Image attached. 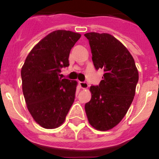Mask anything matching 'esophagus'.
Returning <instances> with one entry per match:
<instances>
[{"label":"esophagus","instance_id":"1","mask_svg":"<svg viewBox=\"0 0 159 159\" xmlns=\"http://www.w3.org/2000/svg\"><path fill=\"white\" fill-rule=\"evenodd\" d=\"M79 84L81 89H87L89 87V84L86 81H80Z\"/></svg>","mask_w":159,"mask_h":159}]
</instances>
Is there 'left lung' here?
I'll use <instances>...</instances> for the list:
<instances>
[{
	"instance_id": "8db88e82",
	"label": "left lung",
	"mask_w": 159,
	"mask_h": 159,
	"mask_svg": "<svg viewBox=\"0 0 159 159\" xmlns=\"http://www.w3.org/2000/svg\"><path fill=\"white\" fill-rule=\"evenodd\" d=\"M96 70L104 71L99 85H92L91 100L84 105L89 122L96 129L114 128L133 100L139 74L125 47L109 34L87 33Z\"/></svg>"
}]
</instances>
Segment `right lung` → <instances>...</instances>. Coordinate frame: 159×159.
Segmentation results:
<instances>
[{"instance_id": "1", "label": "right lung", "mask_w": 159, "mask_h": 159, "mask_svg": "<svg viewBox=\"0 0 159 159\" xmlns=\"http://www.w3.org/2000/svg\"><path fill=\"white\" fill-rule=\"evenodd\" d=\"M80 38L69 30L50 33L33 48L22 67L28 111L43 128L61 125L75 101L77 81L59 76L62 68L70 65V52Z\"/></svg>"}]
</instances>
